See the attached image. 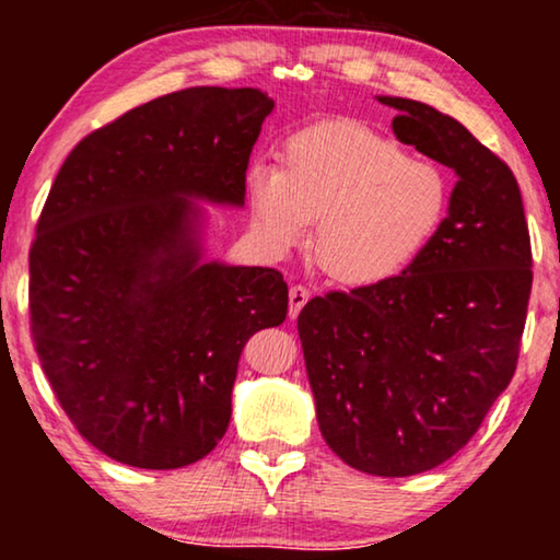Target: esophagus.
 I'll use <instances>...</instances> for the list:
<instances>
[{
    "instance_id": "esophagus-1",
    "label": "esophagus",
    "mask_w": 560,
    "mask_h": 560,
    "mask_svg": "<svg viewBox=\"0 0 560 560\" xmlns=\"http://www.w3.org/2000/svg\"><path fill=\"white\" fill-rule=\"evenodd\" d=\"M308 298H311L308 288H303V285L290 288V318H295L298 313L303 311V305L308 303Z\"/></svg>"
}]
</instances>
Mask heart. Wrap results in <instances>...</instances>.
<instances>
[{
  "instance_id": "1",
  "label": "heart",
  "mask_w": 560,
  "mask_h": 560,
  "mask_svg": "<svg viewBox=\"0 0 560 560\" xmlns=\"http://www.w3.org/2000/svg\"><path fill=\"white\" fill-rule=\"evenodd\" d=\"M282 167L247 175L252 221L272 255L313 234V262L347 288L393 280L423 255L448 206L446 175L408 155L393 137L357 119L298 129L282 144Z\"/></svg>"
}]
</instances>
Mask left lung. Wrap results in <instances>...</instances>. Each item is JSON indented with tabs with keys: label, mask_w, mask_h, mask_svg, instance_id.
Wrapping results in <instances>:
<instances>
[{
	"label": "left lung",
	"mask_w": 560,
	"mask_h": 560,
	"mask_svg": "<svg viewBox=\"0 0 560 560\" xmlns=\"http://www.w3.org/2000/svg\"><path fill=\"white\" fill-rule=\"evenodd\" d=\"M380 102L397 109V140L458 175L448 217L397 278L305 303L298 334L328 448L374 477H412L464 448L508 389L533 252L504 160L433 106Z\"/></svg>",
	"instance_id": "1"
}]
</instances>
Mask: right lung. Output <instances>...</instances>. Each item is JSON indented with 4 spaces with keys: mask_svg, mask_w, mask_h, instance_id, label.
<instances>
[{
    "mask_svg": "<svg viewBox=\"0 0 560 560\" xmlns=\"http://www.w3.org/2000/svg\"><path fill=\"white\" fill-rule=\"evenodd\" d=\"M275 102L194 86L152 98L71 150L30 249V331L83 439L137 469L211 454L244 343L288 316L272 267L201 262V209L244 206Z\"/></svg>",
    "mask_w": 560,
    "mask_h": 560,
    "instance_id": "right-lung-1",
    "label": "right lung"
}]
</instances>
